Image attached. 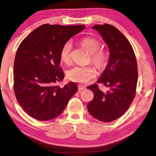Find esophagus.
Returning a JSON list of instances; mask_svg holds the SVG:
<instances>
[{"label":"esophagus","mask_w":156,"mask_h":156,"mask_svg":"<svg viewBox=\"0 0 156 156\" xmlns=\"http://www.w3.org/2000/svg\"><path fill=\"white\" fill-rule=\"evenodd\" d=\"M86 89V87H85L84 86H82V85H78V89L80 91L81 90H83V89Z\"/></svg>","instance_id":"34e87169"}]
</instances>
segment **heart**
Here are the masks:
<instances>
[{"label": "heart", "instance_id": "heart-1", "mask_svg": "<svg viewBox=\"0 0 156 156\" xmlns=\"http://www.w3.org/2000/svg\"><path fill=\"white\" fill-rule=\"evenodd\" d=\"M80 44L87 52L91 55V60L99 69L106 66L107 55L103 50H99L101 44L96 38L87 37L80 40ZM72 43L71 41L66 42L60 51V58L66 64L72 60ZM96 69L93 66H74L67 70V76L70 80L79 83H86L95 77Z\"/></svg>", "mask_w": 156, "mask_h": 156}]
</instances>
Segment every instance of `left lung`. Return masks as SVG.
Instances as JSON below:
<instances>
[{"label":"left lung","mask_w":156,"mask_h":156,"mask_svg":"<svg viewBox=\"0 0 156 156\" xmlns=\"http://www.w3.org/2000/svg\"><path fill=\"white\" fill-rule=\"evenodd\" d=\"M92 28L99 32L109 49L108 65L97 80L108 90L101 91L97 84L87 87L94 93L87 108L95 119L111 122L125 114L135 97L137 62L131 43L116 27L104 24L96 25Z\"/></svg>","instance_id":"obj_1"}]
</instances>
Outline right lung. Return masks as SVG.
<instances>
[{"label": "right lung", "mask_w": 156, "mask_h": 156, "mask_svg": "<svg viewBox=\"0 0 156 156\" xmlns=\"http://www.w3.org/2000/svg\"><path fill=\"white\" fill-rule=\"evenodd\" d=\"M85 25L44 24L21 42L16 52L13 89L18 104L29 116L39 121L58 116L77 91L74 82L56 85L65 77L59 67L60 51Z\"/></svg>", "instance_id": "add662e5"}]
</instances>
